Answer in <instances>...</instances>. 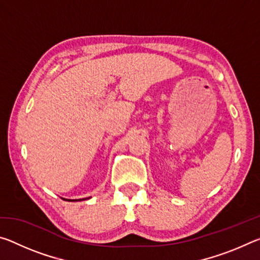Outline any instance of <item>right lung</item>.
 I'll list each match as a JSON object with an SVG mask.
<instances>
[{
    "label": "right lung",
    "instance_id": "obj_1",
    "mask_svg": "<svg viewBox=\"0 0 260 260\" xmlns=\"http://www.w3.org/2000/svg\"><path fill=\"white\" fill-rule=\"evenodd\" d=\"M82 200H85V199H82ZM65 201H72V202H76V201H81V200H65Z\"/></svg>",
    "mask_w": 260,
    "mask_h": 260
}]
</instances>
